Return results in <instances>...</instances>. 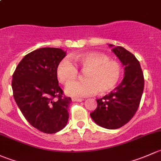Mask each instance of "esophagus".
I'll return each instance as SVG.
<instances>
[{
	"mask_svg": "<svg viewBox=\"0 0 161 161\" xmlns=\"http://www.w3.org/2000/svg\"><path fill=\"white\" fill-rule=\"evenodd\" d=\"M84 100L83 98H79V97H73L72 101L73 102H81L82 101Z\"/></svg>",
	"mask_w": 161,
	"mask_h": 161,
	"instance_id": "obj_1",
	"label": "esophagus"
}]
</instances>
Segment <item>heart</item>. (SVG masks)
<instances>
[{"label":"heart","instance_id":"1","mask_svg":"<svg viewBox=\"0 0 161 161\" xmlns=\"http://www.w3.org/2000/svg\"><path fill=\"white\" fill-rule=\"evenodd\" d=\"M78 67L85 73L84 81H72L77 76L76 66L69 59H64L56 67V76L59 82L67 85L66 93L73 97H85L97 92L105 94L115 88L122 76V67L102 53H87L74 56Z\"/></svg>","mask_w":161,"mask_h":161}]
</instances>
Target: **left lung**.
Returning a JSON list of instances; mask_svg holds the SVG:
<instances>
[{"label": "left lung", "instance_id": "left-lung-1", "mask_svg": "<svg viewBox=\"0 0 161 161\" xmlns=\"http://www.w3.org/2000/svg\"><path fill=\"white\" fill-rule=\"evenodd\" d=\"M112 50L125 67V76L114 92L97 99V108L90 114L96 124L108 130L120 128L131 120L140 105L144 88L143 74L136 56L122 46Z\"/></svg>", "mask_w": 161, "mask_h": 161}]
</instances>
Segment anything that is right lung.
<instances>
[{"mask_svg": "<svg viewBox=\"0 0 161 161\" xmlns=\"http://www.w3.org/2000/svg\"><path fill=\"white\" fill-rule=\"evenodd\" d=\"M65 56L59 48H40L25 56L12 76L16 104L26 120L45 133H56L68 122L71 98L64 96L56 76Z\"/></svg>", "mask_w": 161, "mask_h": 161, "instance_id": "1", "label": "right lung"}]
</instances>
